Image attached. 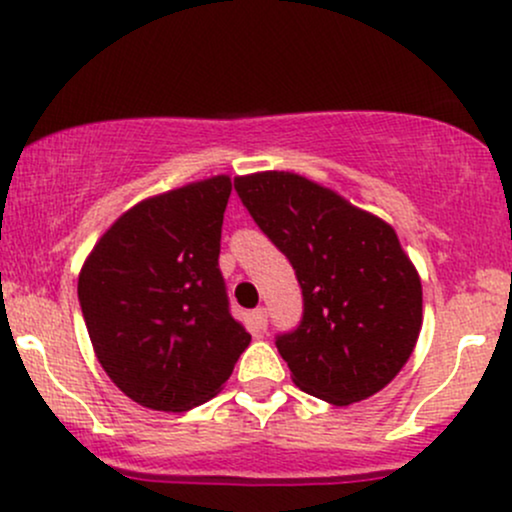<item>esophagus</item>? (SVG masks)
<instances>
[{
	"mask_svg": "<svg viewBox=\"0 0 512 512\" xmlns=\"http://www.w3.org/2000/svg\"><path fill=\"white\" fill-rule=\"evenodd\" d=\"M250 327H252V334H255V337H264V332H267V310L264 308L252 310Z\"/></svg>",
	"mask_w": 512,
	"mask_h": 512,
	"instance_id": "1",
	"label": "esophagus"
}]
</instances>
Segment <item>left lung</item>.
Instances as JSON below:
<instances>
[{"mask_svg":"<svg viewBox=\"0 0 512 512\" xmlns=\"http://www.w3.org/2000/svg\"><path fill=\"white\" fill-rule=\"evenodd\" d=\"M233 185L301 286V322L276 334L293 383L337 407L383 390L421 330V281L397 233L301 175L269 170Z\"/></svg>","mask_w":512,"mask_h":512,"instance_id":"obj_1","label":"left lung"}]
</instances>
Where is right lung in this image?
<instances>
[{"mask_svg": "<svg viewBox=\"0 0 512 512\" xmlns=\"http://www.w3.org/2000/svg\"><path fill=\"white\" fill-rule=\"evenodd\" d=\"M228 197L231 178L216 175L144 199L81 269L79 305L98 361L142 407L207 402L248 349L219 269Z\"/></svg>", "mask_w": 512, "mask_h": 512, "instance_id": "obj_1", "label": "right lung"}]
</instances>
